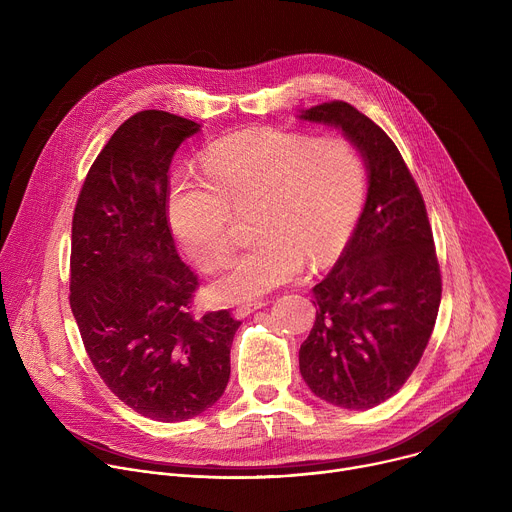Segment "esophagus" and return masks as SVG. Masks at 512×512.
Returning <instances> with one entry per match:
<instances>
[{"mask_svg": "<svg viewBox=\"0 0 512 512\" xmlns=\"http://www.w3.org/2000/svg\"><path fill=\"white\" fill-rule=\"evenodd\" d=\"M263 306H267L265 300H257V302H251V304H241V306L235 308L233 314H235V318H241V320H243V318H247L249 314H253L255 310H261Z\"/></svg>", "mask_w": 512, "mask_h": 512, "instance_id": "34e87169", "label": "esophagus"}]
</instances>
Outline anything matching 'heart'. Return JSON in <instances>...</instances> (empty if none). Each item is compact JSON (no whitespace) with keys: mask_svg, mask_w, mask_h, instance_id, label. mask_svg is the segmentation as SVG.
<instances>
[{"mask_svg":"<svg viewBox=\"0 0 512 512\" xmlns=\"http://www.w3.org/2000/svg\"><path fill=\"white\" fill-rule=\"evenodd\" d=\"M364 198L367 162L348 137L253 127L206 145L202 178L174 180L168 214L188 255L214 271L235 247L231 208L253 206L251 229L259 239L210 287L216 302L237 304L291 281L306 261L336 259Z\"/></svg>","mask_w":512,"mask_h":512,"instance_id":"b5f03b06","label":"heart"}]
</instances>
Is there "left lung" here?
<instances>
[{
	"label": "left lung",
	"mask_w": 512,
	"mask_h": 512,
	"mask_svg": "<svg viewBox=\"0 0 512 512\" xmlns=\"http://www.w3.org/2000/svg\"><path fill=\"white\" fill-rule=\"evenodd\" d=\"M302 119L340 127L369 168V196L332 271L314 287L316 322L300 346L314 395L371 409L419 364L442 302L425 202L393 139L350 103L328 101Z\"/></svg>",
	"instance_id": "1"
}]
</instances>
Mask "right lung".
Segmentation results:
<instances>
[{"label":"right lung","mask_w":512,"mask_h":512,"mask_svg":"<svg viewBox=\"0 0 512 512\" xmlns=\"http://www.w3.org/2000/svg\"><path fill=\"white\" fill-rule=\"evenodd\" d=\"M198 123L158 109L131 115L93 162L72 214L70 308L111 393L156 421L214 405L231 375L239 320L192 312L198 275L176 251L170 164Z\"/></svg>","instance_id":"1"}]
</instances>
